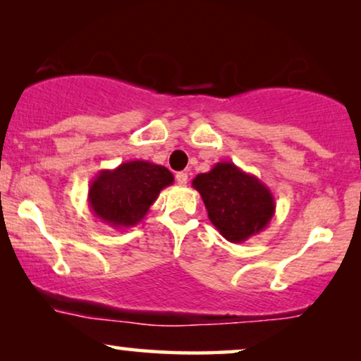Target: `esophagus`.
Wrapping results in <instances>:
<instances>
[{"label":"esophagus","mask_w":361,"mask_h":361,"mask_svg":"<svg viewBox=\"0 0 361 361\" xmlns=\"http://www.w3.org/2000/svg\"><path fill=\"white\" fill-rule=\"evenodd\" d=\"M176 180H177V184H179V185H185L187 180H189V176H187V172H184V171L177 172Z\"/></svg>","instance_id":"34e87169"}]
</instances>
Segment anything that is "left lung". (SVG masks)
Instances as JSON below:
<instances>
[{
  "mask_svg": "<svg viewBox=\"0 0 361 361\" xmlns=\"http://www.w3.org/2000/svg\"><path fill=\"white\" fill-rule=\"evenodd\" d=\"M192 187L204 200L212 224L231 243L261 233L274 216L269 187L231 161L216 162L209 172L195 176Z\"/></svg>",
  "mask_w": 361,
  "mask_h": 361,
  "instance_id": "left-lung-1",
  "label": "left lung"
}]
</instances>
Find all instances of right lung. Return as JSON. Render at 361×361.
I'll use <instances>...</instances> for the list:
<instances>
[{
	"mask_svg": "<svg viewBox=\"0 0 361 361\" xmlns=\"http://www.w3.org/2000/svg\"><path fill=\"white\" fill-rule=\"evenodd\" d=\"M174 182L172 172L154 162L136 159L115 169H102L88 187V207L102 224L131 228L145 219L161 190Z\"/></svg>",
	"mask_w": 361,
	"mask_h": 361,
	"instance_id": "add662e5",
	"label": "right lung"
}]
</instances>
